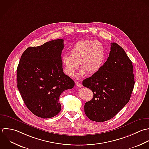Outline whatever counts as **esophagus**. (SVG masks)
I'll return each mask as SVG.
<instances>
[{
    "label": "esophagus",
    "instance_id": "obj_1",
    "mask_svg": "<svg viewBox=\"0 0 149 149\" xmlns=\"http://www.w3.org/2000/svg\"><path fill=\"white\" fill-rule=\"evenodd\" d=\"M75 85H76V86H77V87H78V88H82V84H80V83H79V82H76V83H75Z\"/></svg>",
    "mask_w": 149,
    "mask_h": 149
}]
</instances>
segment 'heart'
<instances>
[{
	"label": "heart",
	"mask_w": 149,
	"mask_h": 149,
	"mask_svg": "<svg viewBox=\"0 0 149 149\" xmlns=\"http://www.w3.org/2000/svg\"><path fill=\"white\" fill-rule=\"evenodd\" d=\"M71 54H64L62 63L65 74L74 76L80 63L82 68L77 75L79 78L88 72L93 74L98 72L106 60V49L97 40H83L75 43L71 49Z\"/></svg>",
	"instance_id": "obj_1"
}]
</instances>
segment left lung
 Wrapping results in <instances>:
<instances>
[{
    "label": "left lung",
    "mask_w": 149,
    "mask_h": 149,
    "mask_svg": "<svg viewBox=\"0 0 149 149\" xmlns=\"http://www.w3.org/2000/svg\"><path fill=\"white\" fill-rule=\"evenodd\" d=\"M131 60L117 43H111L109 56L103 67L82 85L93 97L85 104L86 116L92 121L110 120L128 103L135 85Z\"/></svg>",
    "instance_id": "8db88e82"
}]
</instances>
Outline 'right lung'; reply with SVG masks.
<instances>
[{"instance_id":"1","label":"right lung","mask_w":149,"mask_h":149,"mask_svg":"<svg viewBox=\"0 0 149 149\" xmlns=\"http://www.w3.org/2000/svg\"><path fill=\"white\" fill-rule=\"evenodd\" d=\"M64 46V40L58 39L29 47L17 67V88L24 102L29 111L42 118L53 117L60 112V95L75 85L63 70Z\"/></svg>"}]
</instances>
